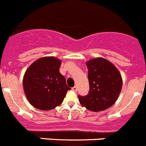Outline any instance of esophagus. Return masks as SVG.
I'll list each match as a JSON object with an SVG mask.
<instances>
[{
    "label": "esophagus",
    "instance_id": "1",
    "mask_svg": "<svg viewBox=\"0 0 146 146\" xmlns=\"http://www.w3.org/2000/svg\"><path fill=\"white\" fill-rule=\"evenodd\" d=\"M72 91H74V92H77V86H74V87L72 88Z\"/></svg>",
    "mask_w": 146,
    "mask_h": 146
}]
</instances>
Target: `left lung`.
<instances>
[{
  "instance_id": "8db88e82",
  "label": "left lung",
  "mask_w": 146,
  "mask_h": 146,
  "mask_svg": "<svg viewBox=\"0 0 146 146\" xmlns=\"http://www.w3.org/2000/svg\"><path fill=\"white\" fill-rule=\"evenodd\" d=\"M90 90L88 95L78 96L81 105L94 112L102 111L115 102L122 88V78L111 62L102 58L86 63Z\"/></svg>"
}]
</instances>
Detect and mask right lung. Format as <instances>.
Segmentation results:
<instances>
[{"label":"right lung","instance_id":"add662e5","mask_svg":"<svg viewBox=\"0 0 146 146\" xmlns=\"http://www.w3.org/2000/svg\"><path fill=\"white\" fill-rule=\"evenodd\" d=\"M60 61L55 57H44L34 61L23 77V88L28 102L41 110L59 106L70 88L59 72Z\"/></svg>","mask_w":146,"mask_h":146}]
</instances>
